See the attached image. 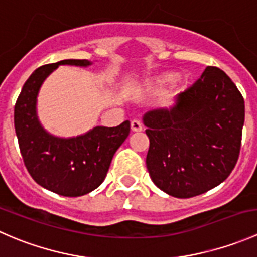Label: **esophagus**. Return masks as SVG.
<instances>
[{"label":"esophagus","instance_id":"esophagus-1","mask_svg":"<svg viewBox=\"0 0 257 257\" xmlns=\"http://www.w3.org/2000/svg\"><path fill=\"white\" fill-rule=\"evenodd\" d=\"M131 128L133 132H142L143 131V123L139 119H134L131 123Z\"/></svg>","mask_w":257,"mask_h":257}]
</instances>
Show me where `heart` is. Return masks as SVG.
Returning a JSON list of instances; mask_svg holds the SVG:
<instances>
[{"mask_svg": "<svg viewBox=\"0 0 257 257\" xmlns=\"http://www.w3.org/2000/svg\"><path fill=\"white\" fill-rule=\"evenodd\" d=\"M174 79H175L174 73L162 74V76L150 80L149 84H148V92L153 93V94H158V93L163 92V89H164L169 83H172Z\"/></svg>", "mask_w": 257, "mask_h": 257, "instance_id": "1", "label": "heart"}]
</instances>
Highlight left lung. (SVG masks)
Segmentation results:
<instances>
[{
  "label": "left lung",
  "mask_w": 257,
  "mask_h": 257,
  "mask_svg": "<svg viewBox=\"0 0 257 257\" xmlns=\"http://www.w3.org/2000/svg\"><path fill=\"white\" fill-rule=\"evenodd\" d=\"M143 120L153 183L169 195L188 199L231 174L241 149L245 102L230 77L209 66L178 95L174 107L147 113Z\"/></svg>",
  "instance_id": "8db88e82"
}]
</instances>
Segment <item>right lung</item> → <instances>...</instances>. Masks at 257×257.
I'll list each match as a JSON object with an SVG mask.
<instances>
[{
    "label": "right lung",
    "mask_w": 257,
    "mask_h": 257,
    "mask_svg": "<svg viewBox=\"0 0 257 257\" xmlns=\"http://www.w3.org/2000/svg\"><path fill=\"white\" fill-rule=\"evenodd\" d=\"M59 64L88 66L87 59H64L36 69L15 104V131L25 167L33 180L62 196H82L104 181L114 153L131 132L129 120L113 128L95 126L84 136H49L36 115V97L46 77Z\"/></svg>",
    "instance_id": "right-lung-1"
}]
</instances>
